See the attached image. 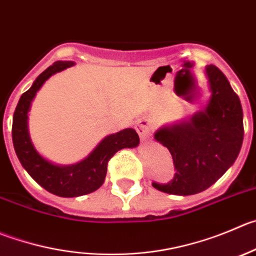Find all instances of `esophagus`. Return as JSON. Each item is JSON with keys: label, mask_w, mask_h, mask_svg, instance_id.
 <instances>
[{"label": "esophagus", "mask_w": 256, "mask_h": 256, "mask_svg": "<svg viewBox=\"0 0 256 256\" xmlns=\"http://www.w3.org/2000/svg\"><path fill=\"white\" fill-rule=\"evenodd\" d=\"M136 131H138L142 142L148 140L152 135V124H150L149 120H140L139 122L136 124Z\"/></svg>", "instance_id": "obj_1"}]
</instances>
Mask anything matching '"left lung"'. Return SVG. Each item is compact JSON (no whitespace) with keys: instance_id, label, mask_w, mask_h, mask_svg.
<instances>
[{"instance_id":"1","label":"left lung","mask_w":256,"mask_h":256,"mask_svg":"<svg viewBox=\"0 0 256 256\" xmlns=\"http://www.w3.org/2000/svg\"><path fill=\"white\" fill-rule=\"evenodd\" d=\"M212 97L204 112L190 122L164 128L155 140L168 148L173 158V179L152 182L170 194L190 196L211 187L236 160L244 140L242 107L228 78L216 66H207Z\"/></svg>"}]
</instances>
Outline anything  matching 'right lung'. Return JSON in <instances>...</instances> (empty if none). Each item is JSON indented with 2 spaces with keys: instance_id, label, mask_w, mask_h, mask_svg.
Returning a JSON list of instances; mask_svg holds the SVG:
<instances>
[{
  "instance_id": "add662e5",
  "label": "right lung",
  "mask_w": 256,
  "mask_h": 256,
  "mask_svg": "<svg viewBox=\"0 0 256 256\" xmlns=\"http://www.w3.org/2000/svg\"><path fill=\"white\" fill-rule=\"evenodd\" d=\"M73 66L72 62H56L35 80L30 90L22 93L12 121V142L18 160L35 182L48 192L59 197H78L98 190L104 182L107 164L118 150L138 146L139 135L132 128L104 138L100 145L76 166H58L45 160L32 146L28 132V112L30 104L42 83L56 72Z\"/></svg>"
}]
</instances>
